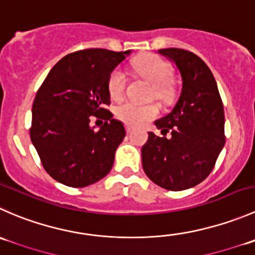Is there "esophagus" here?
Masks as SVG:
<instances>
[{"instance_id": "obj_1", "label": "esophagus", "mask_w": 255, "mask_h": 255, "mask_svg": "<svg viewBox=\"0 0 255 255\" xmlns=\"http://www.w3.org/2000/svg\"><path fill=\"white\" fill-rule=\"evenodd\" d=\"M126 130H127V133H130V132H132V126L126 125Z\"/></svg>"}]
</instances>
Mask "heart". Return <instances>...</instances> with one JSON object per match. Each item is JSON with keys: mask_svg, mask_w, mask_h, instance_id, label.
<instances>
[{"mask_svg": "<svg viewBox=\"0 0 255 255\" xmlns=\"http://www.w3.org/2000/svg\"><path fill=\"white\" fill-rule=\"evenodd\" d=\"M132 67L140 77L153 85V96L163 103L174 100L175 87L172 82L173 70L167 61L154 54H144L138 57ZM127 88V75L122 68L112 71L108 78V93L115 101L123 98ZM118 120L128 126H138L157 117L158 108L155 105H138L134 102H123L115 108Z\"/></svg>", "mask_w": 255, "mask_h": 255, "instance_id": "1", "label": "heart"}]
</instances>
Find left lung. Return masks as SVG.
Wrapping results in <instances>:
<instances>
[{"label":"left lung","mask_w":255,"mask_h":255,"mask_svg":"<svg viewBox=\"0 0 255 255\" xmlns=\"http://www.w3.org/2000/svg\"><path fill=\"white\" fill-rule=\"evenodd\" d=\"M177 66L182 91L172 112L154 125L163 137L148 132L142 165L152 182L184 190L203 182L224 147V110L213 73L202 58L180 48L159 49ZM169 131L171 138L165 134Z\"/></svg>","instance_id":"obj_1"}]
</instances>
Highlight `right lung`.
Listing matches in <instances>:
<instances>
[{
  "mask_svg": "<svg viewBox=\"0 0 255 255\" xmlns=\"http://www.w3.org/2000/svg\"><path fill=\"white\" fill-rule=\"evenodd\" d=\"M130 51L102 48L65 56L49 71L32 106V144L43 168L68 187L93 184L110 173L125 126L106 106L111 103L108 78ZM106 120L100 129L90 116Z\"/></svg>",
  "mask_w": 255,
  "mask_h": 255,
  "instance_id": "add662e5",
  "label": "right lung"
}]
</instances>
